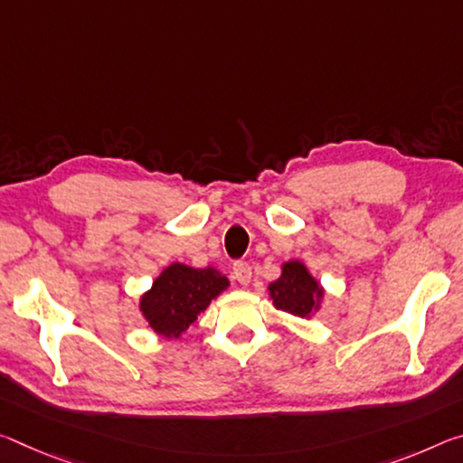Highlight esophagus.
Wrapping results in <instances>:
<instances>
[{
  "mask_svg": "<svg viewBox=\"0 0 463 463\" xmlns=\"http://www.w3.org/2000/svg\"><path fill=\"white\" fill-rule=\"evenodd\" d=\"M232 276L241 286H247L251 282V266L247 261H234L232 263Z\"/></svg>",
  "mask_w": 463,
  "mask_h": 463,
  "instance_id": "1",
  "label": "esophagus"
}]
</instances>
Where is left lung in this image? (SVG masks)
<instances>
[{
	"mask_svg": "<svg viewBox=\"0 0 463 463\" xmlns=\"http://www.w3.org/2000/svg\"><path fill=\"white\" fill-rule=\"evenodd\" d=\"M269 295L280 311L307 319L317 309V300L324 295L319 284L300 261H288L282 266V276L269 284Z\"/></svg>",
	"mask_w": 463,
	"mask_h": 463,
	"instance_id": "1",
	"label": "left lung"
}]
</instances>
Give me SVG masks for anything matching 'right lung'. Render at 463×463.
<instances>
[{
  "label": "right lung",
  "instance_id": "obj_1",
  "mask_svg": "<svg viewBox=\"0 0 463 463\" xmlns=\"http://www.w3.org/2000/svg\"><path fill=\"white\" fill-rule=\"evenodd\" d=\"M226 286V276H220L214 268L195 269L173 263L154 280L152 288L142 297L139 309L154 332L177 337L195 324L210 300Z\"/></svg>",
  "mask_w": 463,
  "mask_h": 463
}]
</instances>
